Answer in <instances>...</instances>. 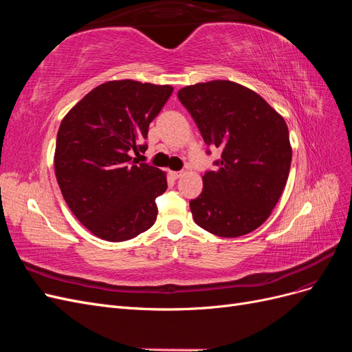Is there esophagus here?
<instances>
[{"instance_id": "34e87169", "label": "esophagus", "mask_w": 352, "mask_h": 352, "mask_svg": "<svg viewBox=\"0 0 352 352\" xmlns=\"http://www.w3.org/2000/svg\"><path fill=\"white\" fill-rule=\"evenodd\" d=\"M182 175H184V172H173V170H172V172H170V176H172V179H179V177H182Z\"/></svg>"}]
</instances>
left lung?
I'll return each instance as SVG.
<instances>
[{
	"instance_id": "1",
	"label": "left lung",
	"mask_w": 352,
	"mask_h": 352,
	"mask_svg": "<svg viewBox=\"0 0 352 352\" xmlns=\"http://www.w3.org/2000/svg\"><path fill=\"white\" fill-rule=\"evenodd\" d=\"M177 97L207 145L221 150L217 170L202 176L189 202L197 225L221 238L260 228L289 176L292 146L283 117L257 92L230 80L185 87Z\"/></svg>"
}]
</instances>
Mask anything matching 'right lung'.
<instances>
[{
  "mask_svg": "<svg viewBox=\"0 0 352 352\" xmlns=\"http://www.w3.org/2000/svg\"><path fill=\"white\" fill-rule=\"evenodd\" d=\"M173 92L170 85L132 79L94 88L61 120L56 177L69 208L92 235L132 239L157 219L155 198L166 192V172L136 162L145 153L148 126Z\"/></svg>",
  "mask_w": 352,
  "mask_h": 352,
  "instance_id": "right-lung-1",
  "label": "right lung"
}]
</instances>
